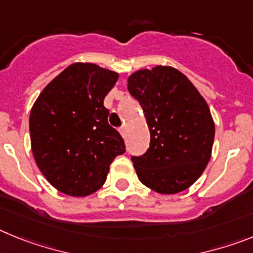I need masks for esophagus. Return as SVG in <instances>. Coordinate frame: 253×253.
Instances as JSON below:
<instances>
[{"mask_svg": "<svg viewBox=\"0 0 253 253\" xmlns=\"http://www.w3.org/2000/svg\"><path fill=\"white\" fill-rule=\"evenodd\" d=\"M119 131H120V134H122L123 137H125V133H126V126H125V125H123L122 128L119 129Z\"/></svg>", "mask_w": 253, "mask_h": 253, "instance_id": "1", "label": "esophagus"}]
</instances>
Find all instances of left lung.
<instances>
[{
    "mask_svg": "<svg viewBox=\"0 0 253 253\" xmlns=\"http://www.w3.org/2000/svg\"><path fill=\"white\" fill-rule=\"evenodd\" d=\"M151 133L149 148L131 157L138 178L158 194L186 190L211 157L215 125L205 99L189 78L169 66L139 69L128 78Z\"/></svg>",
    "mask_w": 253,
    "mask_h": 253,
    "instance_id": "8db88e82",
    "label": "left lung"
}]
</instances>
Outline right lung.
I'll list each match as a JSON object with an SVG mask.
<instances>
[{"label": "right lung", "mask_w": 253, "mask_h": 253, "mask_svg": "<svg viewBox=\"0 0 253 253\" xmlns=\"http://www.w3.org/2000/svg\"><path fill=\"white\" fill-rule=\"evenodd\" d=\"M118 78V73L97 64L73 63L46 84L31 107L35 162L60 193L81 198L97 191L114 158L125 152L104 106Z\"/></svg>", "instance_id": "obj_1"}]
</instances>
